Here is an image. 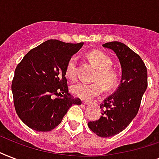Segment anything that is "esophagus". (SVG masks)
<instances>
[{
    "mask_svg": "<svg viewBox=\"0 0 159 159\" xmlns=\"http://www.w3.org/2000/svg\"><path fill=\"white\" fill-rule=\"evenodd\" d=\"M93 102H83V104L85 105V106H89V105H92Z\"/></svg>",
    "mask_w": 159,
    "mask_h": 159,
    "instance_id": "esophagus-1",
    "label": "esophagus"
}]
</instances>
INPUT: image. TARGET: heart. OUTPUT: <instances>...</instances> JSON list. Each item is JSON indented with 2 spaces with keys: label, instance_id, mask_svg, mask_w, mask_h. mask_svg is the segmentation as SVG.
Returning <instances> with one entry per match:
<instances>
[{
  "label": "heart",
  "instance_id": "obj_1",
  "mask_svg": "<svg viewBox=\"0 0 159 159\" xmlns=\"http://www.w3.org/2000/svg\"><path fill=\"white\" fill-rule=\"evenodd\" d=\"M87 58L98 69L96 80L99 81L94 83L77 82L72 85L71 92L72 94L82 100H90L98 97L105 91L104 84L107 88H111L116 85L117 81V75L111 67L112 60L106 53L100 50H93L87 54ZM77 63L76 56H72L67 62L65 72L70 79H74L76 77Z\"/></svg>",
  "mask_w": 159,
  "mask_h": 159
}]
</instances>
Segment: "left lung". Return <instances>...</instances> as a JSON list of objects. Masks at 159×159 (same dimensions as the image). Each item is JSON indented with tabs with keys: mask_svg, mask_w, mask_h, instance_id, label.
Instances as JSON below:
<instances>
[{
	"mask_svg": "<svg viewBox=\"0 0 159 159\" xmlns=\"http://www.w3.org/2000/svg\"><path fill=\"white\" fill-rule=\"evenodd\" d=\"M102 46L116 53L122 72L118 88L100 106L101 118L88 123L92 132L107 138L120 133L134 119L148 87V74L141 57L125 43L113 41Z\"/></svg>",
	"mask_w": 159,
	"mask_h": 159,
	"instance_id": "obj_1",
	"label": "left lung"
}]
</instances>
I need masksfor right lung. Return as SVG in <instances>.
I'll list each match as a JSON object with an SVG mask.
<instances>
[{"instance_id":"obj_1","label":"right lung","mask_w":159,"mask_h":159,"mask_svg":"<svg viewBox=\"0 0 159 159\" xmlns=\"http://www.w3.org/2000/svg\"><path fill=\"white\" fill-rule=\"evenodd\" d=\"M82 45L49 39L31 49L17 65L11 85L14 106L28 127L53 130L72 105L82 104L68 93L65 69Z\"/></svg>"}]
</instances>
